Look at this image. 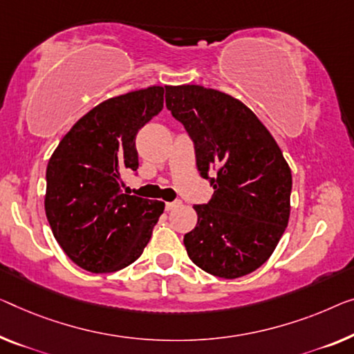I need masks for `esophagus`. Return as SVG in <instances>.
<instances>
[{
    "instance_id": "obj_1",
    "label": "esophagus",
    "mask_w": 354,
    "mask_h": 354,
    "mask_svg": "<svg viewBox=\"0 0 354 354\" xmlns=\"http://www.w3.org/2000/svg\"><path fill=\"white\" fill-rule=\"evenodd\" d=\"M179 205H181V200H175V202H167L165 203V209L167 211H171V209H175L176 207H179Z\"/></svg>"
}]
</instances>
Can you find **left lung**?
I'll return each mask as SVG.
<instances>
[{
	"instance_id": "1",
	"label": "left lung",
	"mask_w": 354,
	"mask_h": 354,
	"mask_svg": "<svg viewBox=\"0 0 354 354\" xmlns=\"http://www.w3.org/2000/svg\"><path fill=\"white\" fill-rule=\"evenodd\" d=\"M165 104L194 143L200 176L214 194L194 205L184 235L191 261L211 275L240 278L272 256L288 227L292 176L283 152L252 111L202 86L165 87Z\"/></svg>"
}]
</instances>
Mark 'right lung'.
I'll list each match as a JSON object with an SVG mask.
<instances>
[{"label":"right lung","mask_w":354,"mask_h":354,"mask_svg":"<svg viewBox=\"0 0 354 354\" xmlns=\"http://www.w3.org/2000/svg\"><path fill=\"white\" fill-rule=\"evenodd\" d=\"M163 108V87L109 98L63 136L46 171V216L70 259L92 273L118 272L143 252L163 213L159 200L124 191L138 170V130Z\"/></svg>","instance_id":"right-lung-1"}]
</instances>
